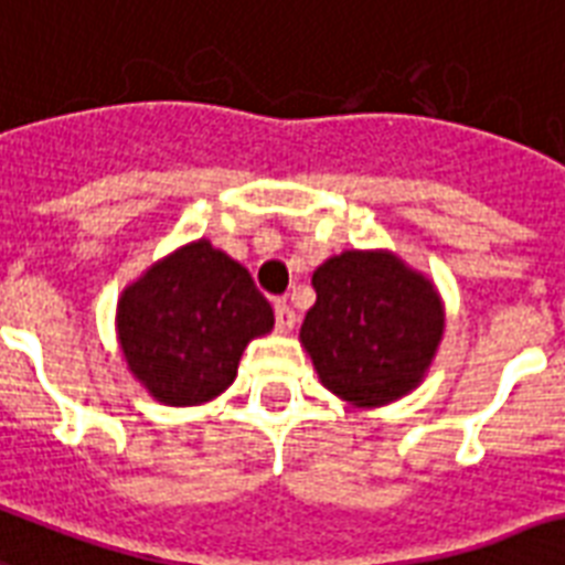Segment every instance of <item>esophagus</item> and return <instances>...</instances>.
Wrapping results in <instances>:
<instances>
[{
	"instance_id": "esophagus-1",
	"label": "esophagus",
	"mask_w": 565,
	"mask_h": 565,
	"mask_svg": "<svg viewBox=\"0 0 565 565\" xmlns=\"http://www.w3.org/2000/svg\"><path fill=\"white\" fill-rule=\"evenodd\" d=\"M274 318H277L279 332H291V329H295V323H297L295 309H291L286 300H277V303H274Z\"/></svg>"
}]
</instances>
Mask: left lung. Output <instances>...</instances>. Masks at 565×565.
<instances>
[{
  "label": "left lung",
  "instance_id": "8db88e82",
  "mask_svg": "<svg viewBox=\"0 0 565 565\" xmlns=\"http://www.w3.org/2000/svg\"><path fill=\"white\" fill-rule=\"evenodd\" d=\"M315 306L300 344L320 385L355 408L408 396L444 341L437 286L394 250H344L311 274Z\"/></svg>",
  "mask_w": 565,
  "mask_h": 565
}]
</instances>
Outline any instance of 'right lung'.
Segmentation results:
<instances>
[{
	"mask_svg": "<svg viewBox=\"0 0 565 565\" xmlns=\"http://www.w3.org/2000/svg\"><path fill=\"white\" fill-rule=\"evenodd\" d=\"M270 329L274 309L254 277L210 238L151 262L116 303V341L130 376L174 408L224 394L245 347Z\"/></svg>",
	"mask_w": 565,
	"mask_h": 565,
	"instance_id": "add662e5",
	"label": "right lung"
}]
</instances>
